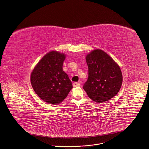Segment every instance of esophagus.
<instances>
[{
  "label": "esophagus",
  "instance_id": "34e87169",
  "mask_svg": "<svg viewBox=\"0 0 149 149\" xmlns=\"http://www.w3.org/2000/svg\"><path fill=\"white\" fill-rule=\"evenodd\" d=\"M80 86V84L79 83H77V82H74L73 83V86L74 87H79Z\"/></svg>",
  "mask_w": 149,
  "mask_h": 149
}]
</instances>
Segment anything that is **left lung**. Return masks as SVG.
I'll return each instance as SVG.
<instances>
[{"instance_id":"left-lung-1","label":"left lung","mask_w":149,"mask_h":149,"mask_svg":"<svg viewBox=\"0 0 149 149\" xmlns=\"http://www.w3.org/2000/svg\"><path fill=\"white\" fill-rule=\"evenodd\" d=\"M88 78L83 86L88 96L102 103L115 96L122 84V73L119 65L106 53L95 49L86 56Z\"/></svg>"}]
</instances>
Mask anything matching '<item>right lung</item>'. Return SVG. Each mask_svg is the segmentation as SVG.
I'll use <instances>...</instances> for the list:
<instances>
[{"label": "right lung", "instance_id": "obj_1", "mask_svg": "<svg viewBox=\"0 0 149 149\" xmlns=\"http://www.w3.org/2000/svg\"><path fill=\"white\" fill-rule=\"evenodd\" d=\"M65 55L51 51L36 65L31 74V84L42 100L57 105L67 97L72 88L68 74L62 70Z\"/></svg>", "mask_w": 149, "mask_h": 149}]
</instances>
